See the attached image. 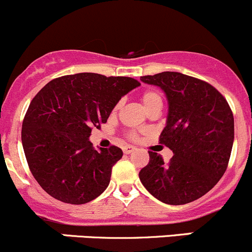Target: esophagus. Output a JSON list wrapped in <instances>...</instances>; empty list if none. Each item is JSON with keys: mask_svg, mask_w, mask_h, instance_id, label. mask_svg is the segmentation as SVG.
<instances>
[{"mask_svg": "<svg viewBox=\"0 0 252 252\" xmlns=\"http://www.w3.org/2000/svg\"><path fill=\"white\" fill-rule=\"evenodd\" d=\"M134 150H135V147L130 146V145H126V146L123 147V152H124V154H126V155L131 154V152H133Z\"/></svg>", "mask_w": 252, "mask_h": 252, "instance_id": "esophagus-1", "label": "esophagus"}]
</instances>
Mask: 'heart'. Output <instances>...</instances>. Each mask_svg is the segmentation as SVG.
I'll return each mask as SVG.
<instances>
[{
    "instance_id": "b5f03b06",
    "label": "heart",
    "mask_w": 252,
    "mask_h": 252,
    "mask_svg": "<svg viewBox=\"0 0 252 252\" xmlns=\"http://www.w3.org/2000/svg\"><path fill=\"white\" fill-rule=\"evenodd\" d=\"M140 98H141L142 105H144V107L146 108L147 111H150L151 108L156 107V106H161V107H162V103H163V100H162L161 94H159L158 91H156V90H152V89L144 91V93L141 94ZM119 105H121V103L118 102L116 106H114V111L118 110ZM128 136L130 139H135L136 138V133H135V131H129Z\"/></svg>"
}]
</instances>
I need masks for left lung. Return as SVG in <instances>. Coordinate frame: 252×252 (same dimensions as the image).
<instances>
[{
	"mask_svg": "<svg viewBox=\"0 0 252 252\" xmlns=\"http://www.w3.org/2000/svg\"><path fill=\"white\" fill-rule=\"evenodd\" d=\"M168 98V118L159 144L173 157L164 163L149 151L139 173L147 191L168 205H184L204 196L224 174L234 141V117L224 96L211 84L178 72L145 75Z\"/></svg>",
	"mask_w": 252,
	"mask_h": 252,
	"instance_id": "1",
	"label": "left lung"
}]
</instances>
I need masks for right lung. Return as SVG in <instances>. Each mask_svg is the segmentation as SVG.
<instances>
[{"mask_svg":"<svg viewBox=\"0 0 252 252\" xmlns=\"http://www.w3.org/2000/svg\"><path fill=\"white\" fill-rule=\"evenodd\" d=\"M139 85L129 77L78 73L53 79L35 95L23 121L22 142L30 172L48 195L83 205L105 191L123 152L117 146L95 150L89 136Z\"/></svg>","mask_w":252,"mask_h":252,"instance_id":"right-lung-1","label":"right lung"}]
</instances>
